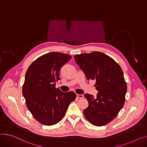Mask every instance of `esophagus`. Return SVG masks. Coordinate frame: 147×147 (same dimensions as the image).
<instances>
[{
	"label": "esophagus",
	"mask_w": 147,
	"mask_h": 147,
	"mask_svg": "<svg viewBox=\"0 0 147 147\" xmlns=\"http://www.w3.org/2000/svg\"><path fill=\"white\" fill-rule=\"evenodd\" d=\"M76 97L78 98H84V96L82 94H76Z\"/></svg>",
	"instance_id": "obj_1"
}]
</instances>
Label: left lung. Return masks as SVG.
Wrapping results in <instances>:
<instances>
[{
    "mask_svg": "<svg viewBox=\"0 0 147 147\" xmlns=\"http://www.w3.org/2000/svg\"><path fill=\"white\" fill-rule=\"evenodd\" d=\"M76 63L87 80L96 81L97 97L85 94L88 107L84 115L91 124L101 126L113 120L122 109L125 101L127 84L121 67L115 60L100 51L76 55Z\"/></svg>",
    "mask_w": 147,
    "mask_h": 147,
    "instance_id": "1",
    "label": "left lung"
}]
</instances>
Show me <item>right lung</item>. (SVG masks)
<instances>
[{"label": "right lung", "mask_w": 147, "mask_h": 147, "mask_svg": "<svg viewBox=\"0 0 147 147\" xmlns=\"http://www.w3.org/2000/svg\"><path fill=\"white\" fill-rule=\"evenodd\" d=\"M71 56L59 52L42 55L30 65L25 74L22 94L26 105L33 117L40 123L51 126L64 117L76 95L63 92L56 88L60 80L59 72Z\"/></svg>", "instance_id": "add662e5"}]
</instances>
